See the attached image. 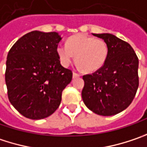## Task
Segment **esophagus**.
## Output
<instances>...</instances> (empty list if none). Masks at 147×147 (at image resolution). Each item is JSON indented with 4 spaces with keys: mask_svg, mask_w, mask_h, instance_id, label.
Here are the masks:
<instances>
[{
    "mask_svg": "<svg viewBox=\"0 0 147 147\" xmlns=\"http://www.w3.org/2000/svg\"><path fill=\"white\" fill-rule=\"evenodd\" d=\"M79 76H80V75H79V74H77V73H75V72H73V78H74V79L78 78Z\"/></svg>",
    "mask_w": 147,
    "mask_h": 147,
    "instance_id": "34e87169",
    "label": "esophagus"
}]
</instances>
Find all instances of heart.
Masks as SVG:
<instances>
[{"label": "heart", "instance_id": "heart-1", "mask_svg": "<svg viewBox=\"0 0 147 147\" xmlns=\"http://www.w3.org/2000/svg\"><path fill=\"white\" fill-rule=\"evenodd\" d=\"M57 53L63 66L68 67L73 58L84 73H94L105 64L109 54L107 43L95 37L78 34L68 38L66 45H58Z\"/></svg>", "mask_w": 147, "mask_h": 147}]
</instances>
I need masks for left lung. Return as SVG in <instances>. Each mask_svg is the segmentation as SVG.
<instances>
[{
    "label": "left lung",
    "instance_id": "1",
    "mask_svg": "<svg viewBox=\"0 0 147 147\" xmlns=\"http://www.w3.org/2000/svg\"><path fill=\"white\" fill-rule=\"evenodd\" d=\"M93 35L107 43L109 54L102 68L83 76L82 99L94 113L115 115L125 110L136 95L139 85V61L128 42L110 33Z\"/></svg>",
    "mask_w": 147,
    "mask_h": 147
}]
</instances>
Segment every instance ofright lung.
<instances>
[{
	"mask_svg": "<svg viewBox=\"0 0 147 147\" xmlns=\"http://www.w3.org/2000/svg\"><path fill=\"white\" fill-rule=\"evenodd\" d=\"M56 32L32 31L19 38L6 59L5 84L11 104L28 119L41 120L55 112L73 73L59 61Z\"/></svg>",
	"mask_w": 147,
	"mask_h": 147,
	"instance_id": "add662e5",
	"label": "right lung"
}]
</instances>
